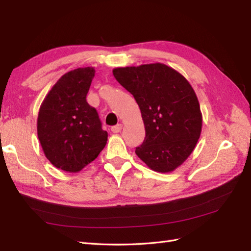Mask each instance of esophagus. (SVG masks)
Masks as SVG:
<instances>
[{
  "label": "esophagus",
  "instance_id": "obj_1",
  "mask_svg": "<svg viewBox=\"0 0 251 251\" xmlns=\"http://www.w3.org/2000/svg\"><path fill=\"white\" fill-rule=\"evenodd\" d=\"M122 128H123V125L122 124H117V125L112 127L111 130H112V132H114V134H119V132H121Z\"/></svg>",
  "mask_w": 251,
  "mask_h": 251
}]
</instances>
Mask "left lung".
Here are the masks:
<instances>
[{
	"label": "left lung",
	"instance_id": "left-lung-1",
	"mask_svg": "<svg viewBox=\"0 0 251 251\" xmlns=\"http://www.w3.org/2000/svg\"><path fill=\"white\" fill-rule=\"evenodd\" d=\"M113 75L134 96L146 138L136 154L149 168L172 173L182 165L200 139L202 116L193 87L164 63L113 69Z\"/></svg>",
	"mask_w": 251,
	"mask_h": 251
}]
</instances>
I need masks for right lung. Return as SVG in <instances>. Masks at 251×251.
Segmentation results:
<instances>
[{
  "instance_id": "obj_1",
  "label": "right lung",
  "mask_w": 251,
  "mask_h": 251,
  "mask_svg": "<svg viewBox=\"0 0 251 251\" xmlns=\"http://www.w3.org/2000/svg\"><path fill=\"white\" fill-rule=\"evenodd\" d=\"M95 72L86 67L63 74L40 106L37 137L46 158L63 172H81L108 141L97 111L86 101Z\"/></svg>"
}]
</instances>
